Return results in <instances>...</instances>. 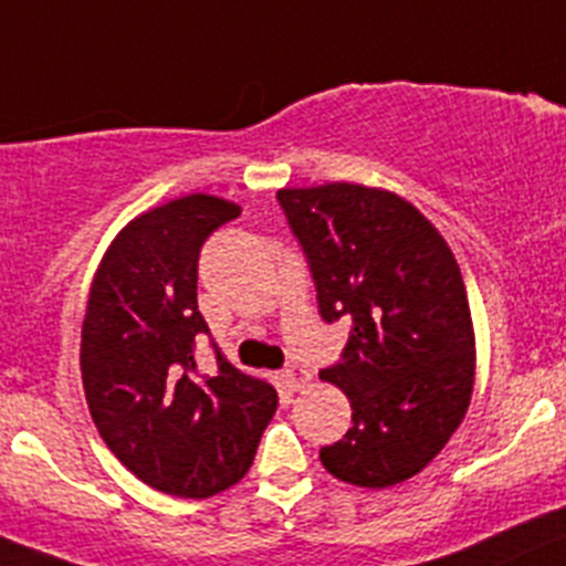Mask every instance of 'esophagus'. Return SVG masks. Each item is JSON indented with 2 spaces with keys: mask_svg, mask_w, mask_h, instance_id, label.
<instances>
[{
  "mask_svg": "<svg viewBox=\"0 0 566 566\" xmlns=\"http://www.w3.org/2000/svg\"><path fill=\"white\" fill-rule=\"evenodd\" d=\"M283 378H286L289 389L297 391V389H303L305 380H308L311 375H308V369L300 367V364H294V360H292V364H286V369H283Z\"/></svg>",
  "mask_w": 566,
  "mask_h": 566,
  "instance_id": "1",
  "label": "esophagus"
}]
</instances>
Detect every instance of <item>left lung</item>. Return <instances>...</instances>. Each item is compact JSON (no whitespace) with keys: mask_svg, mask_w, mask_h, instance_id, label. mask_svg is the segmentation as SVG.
<instances>
[{"mask_svg":"<svg viewBox=\"0 0 566 566\" xmlns=\"http://www.w3.org/2000/svg\"><path fill=\"white\" fill-rule=\"evenodd\" d=\"M325 322L349 319L342 358L319 373L347 395L353 428L319 450L338 481L386 489L436 459L464 419L475 336L459 263L397 193L353 182L283 188Z\"/></svg>","mask_w":566,"mask_h":566,"instance_id":"1","label":"left lung"}]
</instances>
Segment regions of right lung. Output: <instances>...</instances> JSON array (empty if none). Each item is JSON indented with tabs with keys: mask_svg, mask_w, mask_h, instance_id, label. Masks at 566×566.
Returning <instances> with one entry per match:
<instances>
[{
	"mask_svg": "<svg viewBox=\"0 0 566 566\" xmlns=\"http://www.w3.org/2000/svg\"><path fill=\"white\" fill-rule=\"evenodd\" d=\"M241 208L208 193L133 219L99 263L83 322L85 400L127 470L175 497H211L247 475L277 408L269 380L241 373L197 305V266L213 230ZM214 364L196 367V344Z\"/></svg>",
	"mask_w": 566,
	"mask_h": 566,
	"instance_id": "add662e5",
	"label": "right lung"
}]
</instances>
